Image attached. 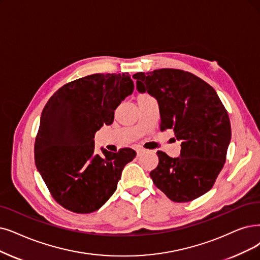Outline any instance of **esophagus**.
I'll return each mask as SVG.
<instances>
[{
  "label": "esophagus",
  "mask_w": 260,
  "mask_h": 260,
  "mask_svg": "<svg viewBox=\"0 0 260 260\" xmlns=\"http://www.w3.org/2000/svg\"><path fill=\"white\" fill-rule=\"evenodd\" d=\"M145 152H146V150L143 149V148H138V149H137L138 157H140V155H142V154H143V153H145Z\"/></svg>",
  "instance_id": "esophagus-1"
}]
</instances>
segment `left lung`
<instances>
[{
	"label": "left lung",
	"mask_w": 260,
	"mask_h": 260,
	"mask_svg": "<svg viewBox=\"0 0 260 260\" xmlns=\"http://www.w3.org/2000/svg\"><path fill=\"white\" fill-rule=\"evenodd\" d=\"M137 89L159 103L161 130L173 129L181 141L180 157L158 151L150 177L170 200L193 201L208 192L226 161L232 128L222 101L208 83L191 72L163 68L138 72Z\"/></svg>",
	"instance_id": "left-lung-1"
}]
</instances>
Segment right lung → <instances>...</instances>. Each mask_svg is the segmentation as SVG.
<instances>
[{
	"label": "right lung",
	"instance_id": "add662e5",
	"mask_svg": "<svg viewBox=\"0 0 260 260\" xmlns=\"http://www.w3.org/2000/svg\"><path fill=\"white\" fill-rule=\"evenodd\" d=\"M134 89L129 74H95L67 83L47 102L35 142V164L53 199L76 213L98 210L137 152L95 151V133Z\"/></svg>",
	"mask_w": 260,
	"mask_h": 260
}]
</instances>
